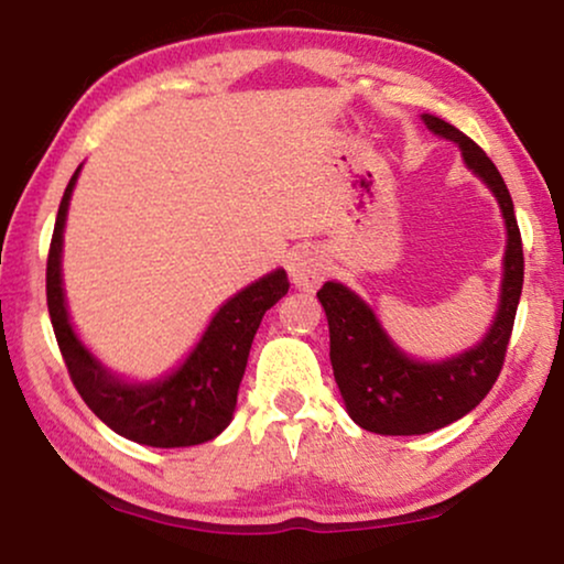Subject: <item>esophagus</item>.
Returning a JSON list of instances; mask_svg holds the SVG:
<instances>
[{"label":"esophagus","instance_id":"esophagus-1","mask_svg":"<svg viewBox=\"0 0 564 564\" xmlns=\"http://www.w3.org/2000/svg\"><path fill=\"white\" fill-rule=\"evenodd\" d=\"M289 275L294 281L296 289L314 291L319 289V283L325 281V262L314 250H296L289 260Z\"/></svg>","mask_w":564,"mask_h":564}]
</instances>
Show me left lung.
Returning a JSON list of instances; mask_svg holds the SVG:
<instances>
[{
    "instance_id": "left-lung-1",
    "label": "left lung",
    "mask_w": 564,
    "mask_h": 564,
    "mask_svg": "<svg viewBox=\"0 0 564 564\" xmlns=\"http://www.w3.org/2000/svg\"><path fill=\"white\" fill-rule=\"evenodd\" d=\"M438 137L462 147L464 162L490 185L506 216L508 250L500 310L477 348L444 364H417L402 356L379 327L373 312L340 283L317 291L329 325V360L350 417L379 435H420L438 431L467 415L485 400L500 377L523 289V245L513 200L498 167L467 133L446 120L423 116Z\"/></svg>"
}]
</instances>
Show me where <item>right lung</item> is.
<instances>
[{"mask_svg":"<svg viewBox=\"0 0 564 564\" xmlns=\"http://www.w3.org/2000/svg\"><path fill=\"white\" fill-rule=\"evenodd\" d=\"M79 170L66 185L46 262V302L51 325L62 350L66 371L87 408L129 441L156 448H183L212 441L229 425L237 404L239 381L245 377L252 337L262 314L289 294L286 270H275L239 291L216 312L204 340L191 352L183 369L149 387H131L110 377L85 345L72 333L62 291V231L72 187Z\"/></svg>","mask_w":564,"mask_h":564,"instance_id":"right-lung-1","label":"right lung"}]
</instances>
